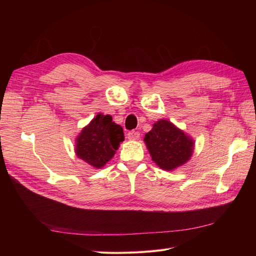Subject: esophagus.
Returning <instances> with one entry per match:
<instances>
[{"label": "esophagus", "instance_id": "obj_1", "mask_svg": "<svg viewBox=\"0 0 256 256\" xmlns=\"http://www.w3.org/2000/svg\"><path fill=\"white\" fill-rule=\"evenodd\" d=\"M127 138H129V140H132V141L138 140V138H140V132H138V131H134V130L129 131L127 134Z\"/></svg>", "mask_w": 256, "mask_h": 256}]
</instances>
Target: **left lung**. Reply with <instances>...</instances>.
Instances as JSON below:
<instances>
[{"label":"left lung","instance_id":"1","mask_svg":"<svg viewBox=\"0 0 256 256\" xmlns=\"http://www.w3.org/2000/svg\"><path fill=\"white\" fill-rule=\"evenodd\" d=\"M144 142L152 161L166 171L184 164L193 152L194 141L171 122L160 120L145 134Z\"/></svg>","mask_w":256,"mask_h":256}]
</instances>
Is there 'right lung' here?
Here are the masks:
<instances>
[{"label":"right lung","instance_id":"right-lung-1","mask_svg":"<svg viewBox=\"0 0 256 256\" xmlns=\"http://www.w3.org/2000/svg\"><path fill=\"white\" fill-rule=\"evenodd\" d=\"M125 140L122 128L112 122L111 115L98 113L76 138V154L95 168L110 161Z\"/></svg>","mask_w":256,"mask_h":256}]
</instances>
